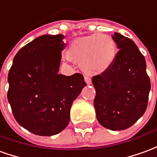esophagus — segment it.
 <instances>
[{
    "label": "esophagus",
    "mask_w": 157,
    "mask_h": 157,
    "mask_svg": "<svg viewBox=\"0 0 157 157\" xmlns=\"http://www.w3.org/2000/svg\"><path fill=\"white\" fill-rule=\"evenodd\" d=\"M84 80H85V82H86V84H88V85H90V84L92 83L91 78H90L89 76H87V75H85V76H84Z\"/></svg>",
    "instance_id": "34e87169"
}]
</instances>
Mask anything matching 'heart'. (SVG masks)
<instances>
[{
	"instance_id": "obj_1",
	"label": "heart",
	"mask_w": 157,
	"mask_h": 157,
	"mask_svg": "<svg viewBox=\"0 0 157 157\" xmlns=\"http://www.w3.org/2000/svg\"><path fill=\"white\" fill-rule=\"evenodd\" d=\"M116 50L112 37L106 34H93L72 40L66 53L84 71L101 73L111 66Z\"/></svg>"
}]
</instances>
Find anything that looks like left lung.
Listing matches in <instances>:
<instances>
[{
    "mask_svg": "<svg viewBox=\"0 0 157 157\" xmlns=\"http://www.w3.org/2000/svg\"><path fill=\"white\" fill-rule=\"evenodd\" d=\"M119 49L111 66L93 76L98 122L110 130L130 128L145 112L151 81L144 55L131 39L115 32Z\"/></svg>",
    "mask_w": 157,
    "mask_h": 157,
    "instance_id": "obj_1",
    "label": "left lung"
}]
</instances>
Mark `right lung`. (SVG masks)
Instances as JSON below:
<instances>
[{
  "mask_svg": "<svg viewBox=\"0 0 157 157\" xmlns=\"http://www.w3.org/2000/svg\"><path fill=\"white\" fill-rule=\"evenodd\" d=\"M63 38H36L17 52L8 73L7 99L14 118L36 135H55L67 127L72 103L86 85L82 74L58 73Z\"/></svg>",
  "mask_w": 157,
  "mask_h": 157,
  "instance_id": "obj_1",
  "label": "right lung"
}]
</instances>
